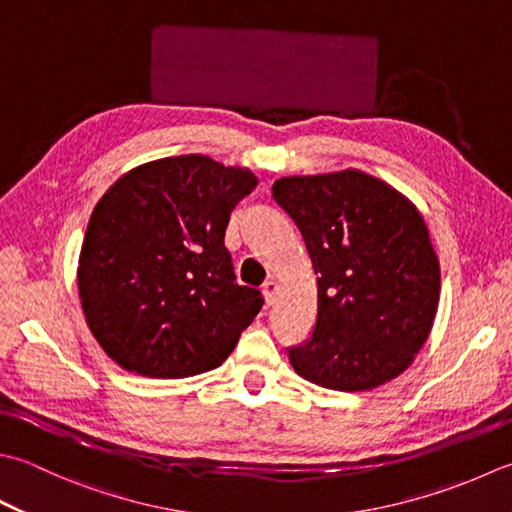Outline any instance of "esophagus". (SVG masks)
<instances>
[{
    "instance_id": "34e87169",
    "label": "esophagus",
    "mask_w": 512,
    "mask_h": 512,
    "mask_svg": "<svg viewBox=\"0 0 512 512\" xmlns=\"http://www.w3.org/2000/svg\"><path fill=\"white\" fill-rule=\"evenodd\" d=\"M277 290H279V286H277L275 279H268V282L262 286V293H264V297H266V304H273V302H275Z\"/></svg>"
}]
</instances>
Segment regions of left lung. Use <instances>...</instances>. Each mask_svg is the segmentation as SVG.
I'll return each instance as SVG.
<instances>
[{
  "label": "left lung",
  "mask_w": 512,
  "mask_h": 512,
  "mask_svg": "<svg viewBox=\"0 0 512 512\" xmlns=\"http://www.w3.org/2000/svg\"><path fill=\"white\" fill-rule=\"evenodd\" d=\"M317 275V322L288 348L299 377L342 393L382 386L413 364L439 304V259L426 222L399 190L362 170L282 177Z\"/></svg>",
  "instance_id": "1"
}]
</instances>
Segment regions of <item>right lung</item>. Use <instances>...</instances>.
Instances as JSON below:
<instances>
[{"label": "right lung", "mask_w": 512, "mask_h": 512, "mask_svg": "<svg viewBox=\"0 0 512 512\" xmlns=\"http://www.w3.org/2000/svg\"><path fill=\"white\" fill-rule=\"evenodd\" d=\"M248 168L206 155L128 170L99 199L79 253L90 333L128 373L177 379L217 368L262 310L235 282L230 213L253 193Z\"/></svg>", "instance_id": "obj_1"}]
</instances>
